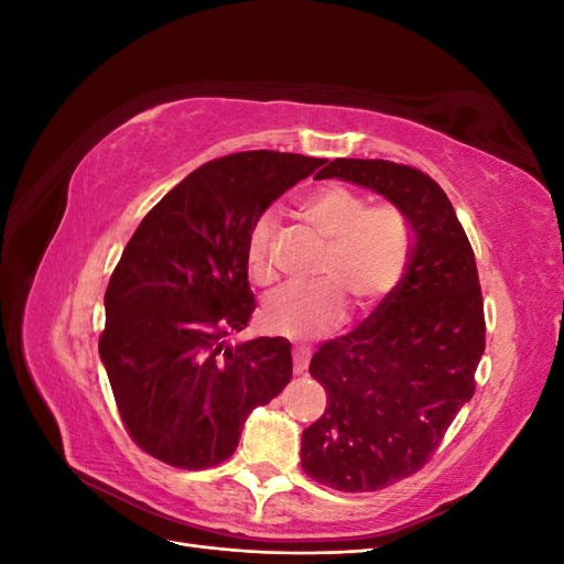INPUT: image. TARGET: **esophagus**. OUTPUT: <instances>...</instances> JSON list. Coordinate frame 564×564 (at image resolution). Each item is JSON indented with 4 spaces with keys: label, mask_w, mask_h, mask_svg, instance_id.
<instances>
[{
    "label": "esophagus",
    "mask_w": 564,
    "mask_h": 564,
    "mask_svg": "<svg viewBox=\"0 0 564 564\" xmlns=\"http://www.w3.org/2000/svg\"><path fill=\"white\" fill-rule=\"evenodd\" d=\"M308 362H311V350L303 346L294 348V373H303L308 369Z\"/></svg>",
    "instance_id": "34e87169"
}]
</instances>
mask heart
Listing matches in <instances>:
<instances>
[{"label": "heart", "instance_id": "b5f03b06", "mask_svg": "<svg viewBox=\"0 0 564 564\" xmlns=\"http://www.w3.org/2000/svg\"><path fill=\"white\" fill-rule=\"evenodd\" d=\"M299 214L327 240L317 263V282L284 284L263 303L270 332L292 338H315L344 317L346 296L355 305L379 303L395 292L412 256V232L395 207H371L365 195L346 185H322L299 202ZM278 218L265 212L256 218L247 237L249 275L268 284L270 245Z\"/></svg>", "mask_w": 564, "mask_h": 564}]
</instances>
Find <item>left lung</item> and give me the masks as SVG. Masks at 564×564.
Instances as JSON below:
<instances>
[{"label":"left lung","mask_w":564,"mask_h":564,"mask_svg":"<svg viewBox=\"0 0 564 564\" xmlns=\"http://www.w3.org/2000/svg\"><path fill=\"white\" fill-rule=\"evenodd\" d=\"M317 178L386 197L414 237L395 292L311 360L327 409L303 431V470L338 491H377L416 473L473 398L485 352L480 280L452 202L419 169L334 160Z\"/></svg>","instance_id":"obj_1"}]
</instances>
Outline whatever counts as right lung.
Returning a JSON list of instances; mask_svg holds the SVG:
<instances>
[{"label": "right lung", "mask_w": 564, "mask_h": 564, "mask_svg": "<svg viewBox=\"0 0 564 564\" xmlns=\"http://www.w3.org/2000/svg\"><path fill=\"white\" fill-rule=\"evenodd\" d=\"M324 160L249 150L207 162L148 212L122 251L100 334L112 395L135 445L174 468L232 456L247 416L292 379L286 338L226 344L256 308L247 237Z\"/></svg>", "instance_id": "add662e5"}]
</instances>
